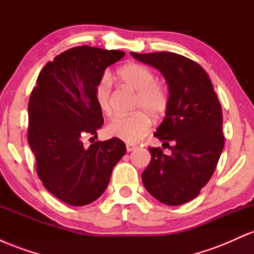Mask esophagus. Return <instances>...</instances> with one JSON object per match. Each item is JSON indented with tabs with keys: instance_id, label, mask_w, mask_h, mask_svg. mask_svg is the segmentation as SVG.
<instances>
[{
	"instance_id": "obj_1",
	"label": "esophagus",
	"mask_w": 254,
	"mask_h": 254,
	"mask_svg": "<svg viewBox=\"0 0 254 254\" xmlns=\"http://www.w3.org/2000/svg\"><path fill=\"white\" fill-rule=\"evenodd\" d=\"M135 149H136V145L130 144V143L127 144V151H132V150H135Z\"/></svg>"
}]
</instances>
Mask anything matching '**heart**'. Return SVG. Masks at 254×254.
<instances>
[{
    "label": "heart",
    "mask_w": 254,
    "mask_h": 254,
    "mask_svg": "<svg viewBox=\"0 0 254 254\" xmlns=\"http://www.w3.org/2000/svg\"><path fill=\"white\" fill-rule=\"evenodd\" d=\"M118 76L138 95L136 109L144 110L151 116H159L167 106V90L161 83L155 82V75L148 66L138 63H127L118 69ZM111 77L105 75L97 87V103L105 115L112 112ZM150 118L145 112L131 116H118L107 124L106 132L127 143H137L149 132Z\"/></svg>",
    "instance_id": "heart-1"
}]
</instances>
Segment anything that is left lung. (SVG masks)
<instances>
[{
  "label": "left lung",
  "instance_id": "1",
  "mask_svg": "<svg viewBox=\"0 0 254 254\" xmlns=\"http://www.w3.org/2000/svg\"><path fill=\"white\" fill-rule=\"evenodd\" d=\"M131 56L154 66L168 86L166 115L154 136L171 155L149 148L150 164L142 173L147 191L167 205L196 198L210 180L223 150L222 107L210 78L199 64L173 52Z\"/></svg>",
  "mask_w": 254,
  "mask_h": 254
}]
</instances>
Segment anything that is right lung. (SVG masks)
Instances as JSON below:
<instances>
[{"mask_svg": "<svg viewBox=\"0 0 254 254\" xmlns=\"http://www.w3.org/2000/svg\"><path fill=\"white\" fill-rule=\"evenodd\" d=\"M125 52L77 46L49 62L28 103V144L44 188L62 202L82 206L106 190L127 147L113 137L84 148L104 124L97 87L107 66ZM93 138V137H92Z\"/></svg>", "mask_w": 254, "mask_h": 254, "instance_id": "add662e5", "label": "right lung"}]
</instances>
